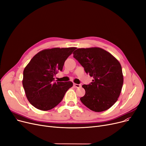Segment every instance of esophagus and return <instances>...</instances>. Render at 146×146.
Returning <instances> with one entry per match:
<instances>
[{"label":"esophagus","mask_w":146,"mask_h":146,"mask_svg":"<svg viewBox=\"0 0 146 146\" xmlns=\"http://www.w3.org/2000/svg\"><path fill=\"white\" fill-rule=\"evenodd\" d=\"M73 86L76 88H79L81 87L80 85H79V84H76V83H74L73 84Z\"/></svg>","instance_id":"esophagus-1"}]
</instances>
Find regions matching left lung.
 <instances>
[{
    "label": "left lung",
    "mask_w": 146,
    "mask_h": 146,
    "mask_svg": "<svg viewBox=\"0 0 146 146\" xmlns=\"http://www.w3.org/2000/svg\"><path fill=\"white\" fill-rule=\"evenodd\" d=\"M73 57L94 80L83 85L85 95L81 102L90 110L102 112L115 103L123 85V74L118 60L111 53L99 47L78 48Z\"/></svg>",
    "instance_id": "obj_1"
}]
</instances>
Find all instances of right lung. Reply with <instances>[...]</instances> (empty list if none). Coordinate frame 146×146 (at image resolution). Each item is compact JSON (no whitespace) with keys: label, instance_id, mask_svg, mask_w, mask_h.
I'll return each mask as SVG.
<instances>
[{"label":"right lung","instance_id":"right-lung-1","mask_svg":"<svg viewBox=\"0 0 146 146\" xmlns=\"http://www.w3.org/2000/svg\"><path fill=\"white\" fill-rule=\"evenodd\" d=\"M76 47L43 50L35 55L25 67L22 85L28 101L35 108L48 111L56 106L72 82H55L54 76L62 71L65 61Z\"/></svg>","mask_w":146,"mask_h":146}]
</instances>
